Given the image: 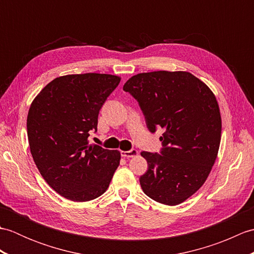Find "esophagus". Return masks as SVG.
Returning a JSON list of instances; mask_svg holds the SVG:
<instances>
[{"instance_id": "obj_1", "label": "esophagus", "mask_w": 254, "mask_h": 254, "mask_svg": "<svg viewBox=\"0 0 254 254\" xmlns=\"http://www.w3.org/2000/svg\"><path fill=\"white\" fill-rule=\"evenodd\" d=\"M138 152L136 149H131V150H127V152H121L122 157H126V158H131V157H135L137 156Z\"/></svg>"}]
</instances>
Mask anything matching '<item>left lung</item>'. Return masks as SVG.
<instances>
[{
	"label": "left lung",
	"mask_w": 254,
	"mask_h": 254,
	"mask_svg": "<svg viewBox=\"0 0 254 254\" xmlns=\"http://www.w3.org/2000/svg\"><path fill=\"white\" fill-rule=\"evenodd\" d=\"M123 90L138 101L150 132L164 130L161 155L141 153L148 165L139 178L144 193L166 205L185 202L204 185L217 158L222 117L216 97L183 71L139 73Z\"/></svg>",
	"instance_id": "1"
}]
</instances>
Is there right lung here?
<instances>
[{
	"mask_svg": "<svg viewBox=\"0 0 254 254\" xmlns=\"http://www.w3.org/2000/svg\"><path fill=\"white\" fill-rule=\"evenodd\" d=\"M121 77L86 73L57 77L32 100L27 116L30 153L53 190L74 202L104 194L120 164L119 150L89 145L98 115Z\"/></svg>",
	"mask_w": 254,
	"mask_h": 254,
	"instance_id": "add662e5",
	"label": "right lung"
}]
</instances>
